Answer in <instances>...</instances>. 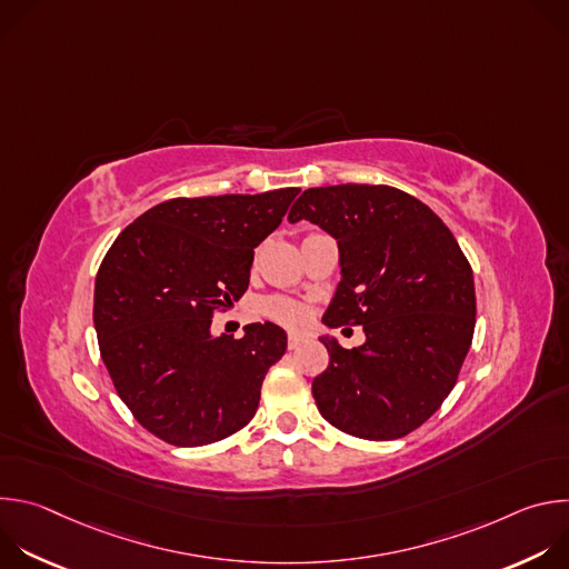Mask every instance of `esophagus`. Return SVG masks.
<instances>
[{
  "instance_id": "1",
  "label": "esophagus",
  "mask_w": 569,
  "mask_h": 569,
  "mask_svg": "<svg viewBox=\"0 0 569 569\" xmlns=\"http://www.w3.org/2000/svg\"><path fill=\"white\" fill-rule=\"evenodd\" d=\"M301 345H303V338H301V336H295V333H292V336H288V349H290V351L299 349Z\"/></svg>"
}]
</instances>
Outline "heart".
Returning a JSON list of instances; mask_svg holds the SVG:
<instances>
[{
  "instance_id": "b5f03b06",
  "label": "heart",
  "mask_w": 569,
  "mask_h": 569,
  "mask_svg": "<svg viewBox=\"0 0 569 569\" xmlns=\"http://www.w3.org/2000/svg\"><path fill=\"white\" fill-rule=\"evenodd\" d=\"M263 310H266L268 317L281 321L283 327H290V329L301 327V323H303L306 317H308L306 308H303L299 301L288 299V297H270V299H266Z\"/></svg>"
}]
</instances>
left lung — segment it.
<instances>
[{
    "mask_svg": "<svg viewBox=\"0 0 569 569\" xmlns=\"http://www.w3.org/2000/svg\"><path fill=\"white\" fill-rule=\"evenodd\" d=\"M288 220L338 240L342 281L323 323L367 336L356 349L321 338L329 367L312 380L319 415L369 441L421 428L452 391L475 331L472 270L452 231L387 184L306 189Z\"/></svg>",
    "mask_w": 569,
    "mask_h": 569,
    "instance_id": "8db88e82",
    "label": "left lung"
}]
</instances>
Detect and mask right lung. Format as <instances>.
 <instances>
[{"label":"right lung","mask_w":569,"mask_h":569,"mask_svg":"<svg viewBox=\"0 0 569 569\" xmlns=\"http://www.w3.org/2000/svg\"><path fill=\"white\" fill-rule=\"evenodd\" d=\"M299 189L173 198L128 224L94 286L101 358L132 417L171 446H207L257 415L268 369L286 353L274 323L211 336V317L250 283L254 248Z\"/></svg>","instance_id":"1"}]
</instances>
